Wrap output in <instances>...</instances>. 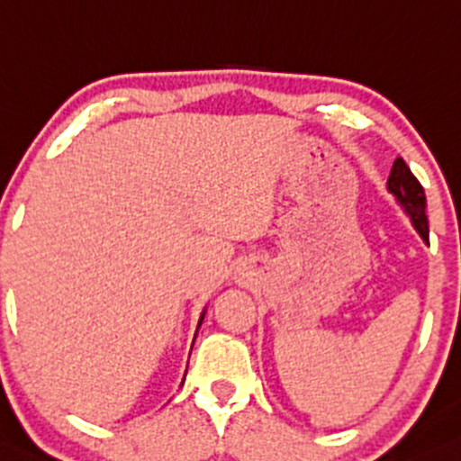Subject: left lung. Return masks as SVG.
<instances>
[{"label": "left lung", "mask_w": 461, "mask_h": 461, "mask_svg": "<svg viewBox=\"0 0 461 461\" xmlns=\"http://www.w3.org/2000/svg\"><path fill=\"white\" fill-rule=\"evenodd\" d=\"M389 191L399 199L406 212L412 219V225L417 227V231L423 236V240L429 238V227H427V216H425V191L420 186V182L414 177L412 171L406 165V160L397 158L393 163L391 176H389Z\"/></svg>", "instance_id": "left-lung-1"}]
</instances>
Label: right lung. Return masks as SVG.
Listing matches in <instances>:
<instances>
[{
    "label": "right lung",
    "instance_id": "add662e5",
    "mask_svg": "<svg viewBox=\"0 0 461 461\" xmlns=\"http://www.w3.org/2000/svg\"><path fill=\"white\" fill-rule=\"evenodd\" d=\"M202 320H203V318H202ZM202 320H199V324H202Z\"/></svg>",
    "mask_w": 461,
    "mask_h": 461
}]
</instances>
